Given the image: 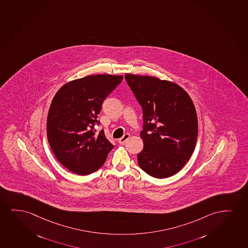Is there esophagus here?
Returning a JSON list of instances; mask_svg holds the SVG:
<instances>
[{"mask_svg":"<svg viewBox=\"0 0 248 248\" xmlns=\"http://www.w3.org/2000/svg\"><path fill=\"white\" fill-rule=\"evenodd\" d=\"M129 137H130V135H129V134H125V135L123 136L122 138L119 139V144H124V142H125L127 140H129Z\"/></svg>","mask_w":248,"mask_h":248,"instance_id":"esophagus-1","label":"esophagus"}]
</instances>
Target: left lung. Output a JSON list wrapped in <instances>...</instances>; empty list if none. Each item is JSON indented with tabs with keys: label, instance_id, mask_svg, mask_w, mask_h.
Here are the masks:
<instances>
[{
	"label": "left lung",
	"instance_id": "obj_1",
	"mask_svg": "<svg viewBox=\"0 0 248 248\" xmlns=\"http://www.w3.org/2000/svg\"><path fill=\"white\" fill-rule=\"evenodd\" d=\"M142 107L144 148L140 168L155 178L171 177L193 154L198 137L196 109L189 95L172 81L150 76L124 75Z\"/></svg>",
	"mask_w": 248,
	"mask_h": 248
}]
</instances>
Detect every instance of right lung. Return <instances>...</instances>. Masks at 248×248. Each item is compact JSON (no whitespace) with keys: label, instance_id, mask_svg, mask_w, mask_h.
Returning a JSON list of instances; mask_svg holds the SVG:
<instances>
[{"label":"right lung","instance_id":"right-lung-1","mask_svg":"<svg viewBox=\"0 0 248 248\" xmlns=\"http://www.w3.org/2000/svg\"><path fill=\"white\" fill-rule=\"evenodd\" d=\"M123 76H87L63 85L52 100L47 137L60 163L78 175H89L106 161L113 145L103 130H93L102 104Z\"/></svg>","mask_w":248,"mask_h":248}]
</instances>
